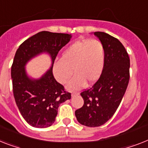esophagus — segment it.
Masks as SVG:
<instances>
[{
	"label": "esophagus",
	"mask_w": 148,
	"mask_h": 148,
	"mask_svg": "<svg viewBox=\"0 0 148 148\" xmlns=\"http://www.w3.org/2000/svg\"><path fill=\"white\" fill-rule=\"evenodd\" d=\"M79 94V93L78 92H72L71 93V96L72 97H75V96H77V95Z\"/></svg>",
	"instance_id": "1"
}]
</instances>
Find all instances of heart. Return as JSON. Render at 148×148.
Returning <instances> with one entry per match:
<instances>
[{
	"label": "heart",
	"mask_w": 148,
	"mask_h": 148,
	"mask_svg": "<svg viewBox=\"0 0 148 148\" xmlns=\"http://www.w3.org/2000/svg\"><path fill=\"white\" fill-rule=\"evenodd\" d=\"M104 62L105 49L100 41L78 40L69 45L63 51L61 60L54 64L53 73L58 82L65 84L74 71L76 75L68 86L77 89L84 86L86 81L89 84L97 81L103 72Z\"/></svg>",
	"instance_id": "b5f03b06"
}]
</instances>
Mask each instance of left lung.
<instances>
[{"mask_svg": "<svg viewBox=\"0 0 148 148\" xmlns=\"http://www.w3.org/2000/svg\"><path fill=\"white\" fill-rule=\"evenodd\" d=\"M105 49L103 72L97 82L80 93L84 103L75 111L78 122L98 127L112 117L119 106L130 78V58L120 41L103 32H95Z\"/></svg>", "mask_w": 148, "mask_h": 148, "instance_id": "left-lung-1", "label": "left lung"}]
</instances>
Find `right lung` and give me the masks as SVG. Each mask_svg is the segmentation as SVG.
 <instances>
[{"instance_id": "1", "label": "right lung", "mask_w": 148, "mask_h": 148, "mask_svg": "<svg viewBox=\"0 0 148 148\" xmlns=\"http://www.w3.org/2000/svg\"><path fill=\"white\" fill-rule=\"evenodd\" d=\"M71 36L42 31L26 39L16 51L11 67L14 99L20 113L35 128H47L55 121L61 103L70 99L71 93L54 77L52 67L38 80L27 76L25 65L42 52L51 55L52 65L58 51L70 41Z\"/></svg>"}]
</instances>
